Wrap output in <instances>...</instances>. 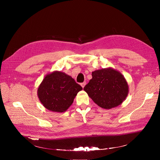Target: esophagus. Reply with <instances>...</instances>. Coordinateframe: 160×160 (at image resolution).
Returning a JSON list of instances; mask_svg holds the SVG:
<instances>
[{
    "mask_svg": "<svg viewBox=\"0 0 160 160\" xmlns=\"http://www.w3.org/2000/svg\"><path fill=\"white\" fill-rule=\"evenodd\" d=\"M86 82H83V83H81V86L82 87V88H84V86H86Z\"/></svg>",
    "mask_w": 160,
    "mask_h": 160,
    "instance_id": "obj_1",
    "label": "esophagus"
}]
</instances>
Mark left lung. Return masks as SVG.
<instances>
[{
    "instance_id": "obj_1",
    "label": "left lung",
    "mask_w": 160,
    "mask_h": 160,
    "mask_svg": "<svg viewBox=\"0 0 160 160\" xmlns=\"http://www.w3.org/2000/svg\"><path fill=\"white\" fill-rule=\"evenodd\" d=\"M83 90L98 106L110 110L123 102L129 87L119 71L108 67L92 72V78Z\"/></svg>"
}]
</instances>
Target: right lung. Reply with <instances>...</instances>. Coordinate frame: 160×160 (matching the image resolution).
<instances>
[{"label": "right lung", "mask_w": 160, "mask_h": 160, "mask_svg": "<svg viewBox=\"0 0 160 160\" xmlns=\"http://www.w3.org/2000/svg\"><path fill=\"white\" fill-rule=\"evenodd\" d=\"M82 89L71 76L55 71L45 76L38 89V96L47 110L62 113L72 105Z\"/></svg>", "instance_id": "1"}]
</instances>
